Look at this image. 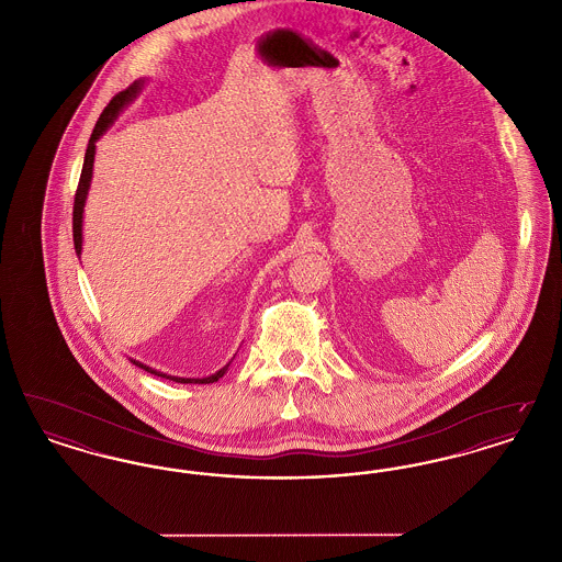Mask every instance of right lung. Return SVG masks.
Returning a JSON list of instances; mask_svg holds the SVG:
<instances>
[{
  "mask_svg": "<svg viewBox=\"0 0 562 562\" xmlns=\"http://www.w3.org/2000/svg\"><path fill=\"white\" fill-rule=\"evenodd\" d=\"M138 90H140V81H134L133 86H128L126 90L117 92V94L109 101L108 108L103 109V113H101V117H99L94 131L90 134V140H88V147H86V158H83V166H81L80 183H78L76 200H74V244H76V252H78V255L81 252V213H83L86 195H88L90 179H92V164H94L97 138L108 131L109 124L117 117V113L124 109V105H128V103L133 101ZM133 364L140 367V369L147 371V373L158 374V376H164V379H172V381H177V383H214V381H218V379L225 374L227 367H229V364H227V367H223L218 373L204 376V379H183V376H168V374L158 373V371H154V369H149V367H145V364H140V362H136V360H133Z\"/></svg>",
  "mask_w": 562,
  "mask_h": 562,
  "instance_id": "add662e5",
  "label": "right lung"
}]
</instances>
